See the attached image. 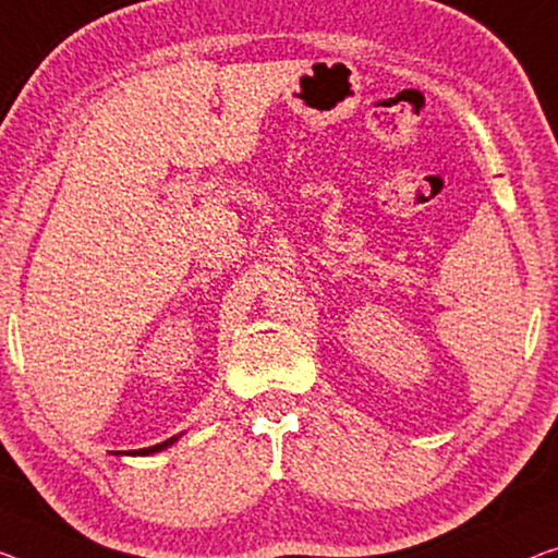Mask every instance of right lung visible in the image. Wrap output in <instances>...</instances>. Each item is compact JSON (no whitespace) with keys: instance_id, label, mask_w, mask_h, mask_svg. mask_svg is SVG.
I'll return each instance as SVG.
<instances>
[{"instance_id":"add662e5","label":"right lung","mask_w":558,"mask_h":558,"mask_svg":"<svg viewBox=\"0 0 558 558\" xmlns=\"http://www.w3.org/2000/svg\"><path fill=\"white\" fill-rule=\"evenodd\" d=\"M180 436H182V434L172 436V438H168V440H162V444L149 446V448H137V451H128V456H153V453H157V451H165V448H170ZM120 453H122V451H120Z\"/></svg>"}]
</instances>
